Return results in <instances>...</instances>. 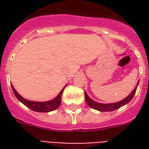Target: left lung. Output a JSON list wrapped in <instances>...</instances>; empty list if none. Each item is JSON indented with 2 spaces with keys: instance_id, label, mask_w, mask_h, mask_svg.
<instances>
[{
  "instance_id": "left-lung-1",
  "label": "left lung",
  "mask_w": 149,
  "mask_h": 149,
  "mask_svg": "<svg viewBox=\"0 0 149 149\" xmlns=\"http://www.w3.org/2000/svg\"><path fill=\"white\" fill-rule=\"evenodd\" d=\"M139 82H138V84H137V86H135V88L134 89V91L131 93V94H130L129 96H127V97L125 98L124 100H122L121 101H119L118 102V103H113V104H100V103H97V102L92 100L87 96L86 92H85L84 94H85V99H86V104H88L91 108L95 109V110H97V111H115V110L120 108V107H121L125 105V104H127V103H129V102L132 100V99L133 98V97H134V93L136 92L137 86L139 85Z\"/></svg>"
}]
</instances>
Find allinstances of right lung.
I'll use <instances>...</instances> for the list:
<instances>
[{"label": "right lung", "mask_w": 149, "mask_h": 149, "mask_svg": "<svg viewBox=\"0 0 149 149\" xmlns=\"http://www.w3.org/2000/svg\"><path fill=\"white\" fill-rule=\"evenodd\" d=\"M65 86L63 88V90L60 91V93H58V96L56 97L55 99L49 100V101L46 102H33L28 100L24 99L18 94L17 91H15V89L14 88V86L11 85V88L13 90V92L15 93V97H17V99L21 101L23 104H24L25 106L28 107L29 108L34 111H37V112H49V111H54L59 107L61 104V98H62V94H63V90L65 89Z\"/></svg>", "instance_id": "1"}]
</instances>
